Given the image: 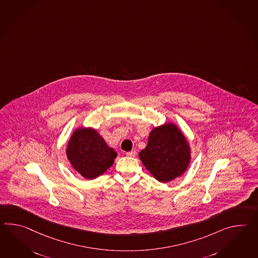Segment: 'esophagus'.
<instances>
[{"label":"esophagus","instance_id":"1","mask_svg":"<svg viewBox=\"0 0 258 258\" xmlns=\"http://www.w3.org/2000/svg\"><path fill=\"white\" fill-rule=\"evenodd\" d=\"M136 155H137V153H136V151H135V150H133L132 152L126 153V155H127V156H130V157H135Z\"/></svg>","mask_w":258,"mask_h":258}]
</instances>
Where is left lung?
<instances>
[{
    "instance_id": "obj_1",
    "label": "left lung",
    "mask_w": 258,
    "mask_h": 258,
    "mask_svg": "<svg viewBox=\"0 0 258 258\" xmlns=\"http://www.w3.org/2000/svg\"><path fill=\"white\" fill-rule=\"evenodd\" d=\"M139 156L155 179L168 182L181 176L189 166L190 148L178 126L166 123L151 132L148 143Z\"/></svg>"
}]
</instances>
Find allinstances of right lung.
<instances>
[{
  "label": "right lung",
  "instance_id": "obj_1",
  "mask_svg": "<svg viewBox=\"0 0 258 258\" xmlns=\"http://www.w3.org/2000/svg\"><path fill=\"white\" fill-rule=\"evenodd\" d=\"M66 153L75 170L87 179L103 175L117 155L92 127L77 128L69 139Z\"/></svg>",
  "mask_w": 258,
  "mask_h": 258
}]
</instances>
